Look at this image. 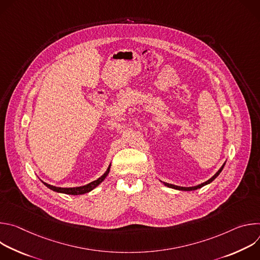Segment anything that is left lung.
Here are the masks:
<instances>
[{
	"instance_id": "1",
	"label": "left lung",
	"mask_w": 260,
	"mask_h": 260,
	"mask_svg": "<svg viewBox=\"0 0 260 260\" xmlns=\"http://www.w3.org/2000/svg\"><path fill=\"white\" fill-rule=\"evenodd\" d=\"M224 165L225 164H223V166H222L220 169H219V171L211 178V179H209L208 181H206V182H204V183H202V184H200V185H198V186H193V187H180V186H176V185H173V184H169V183H165V185H167L168 187H171V188H174V189H178V190H184V191H191V190H196V189H199V188H201V187H203V186H205V185H207V184H209V183H211L213 180H215V178L221 173V171L223 170V168H224Z\"/></svg>"
}]
</instances>
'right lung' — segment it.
Wrapping results in <instances>:
<instances>
[{"mask_svg":"<svg viewBox=\"0 0 260 260\" xmlns=\"http://www.w3.org/2000/svg\"><path fill=\"white\" fill-rule=\"evenodd\" d=\"M110 167H111V165L109 166V168L107 169V171H106V173L103 175V176H101L99 179H96L95 181H92V182H90L89 184H87V185H84V186H80V187H72V188H61V187H55V186H52V185H49V184H47V183H44L46 186L49 188V189H51V190H53V191H56V192H61V193H66V194H72V196H78V194H83V193H86V192H89L90 190H92L94 187H96L98 185L100 184V183H102L103 181H104V179L108 176V174H109V171H110Z\"/></svg>","mask_w":260,"mask_h":260,"instance_id":"obj_1","label":"right lung"}]
</instances>
